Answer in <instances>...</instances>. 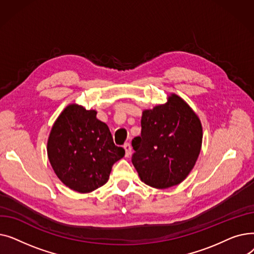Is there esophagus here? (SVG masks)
Listing matches in <instances>:
<instances>
[{
	"label": "esophagus",
	"instance_id": "1",
	"mask_svg": "<svg viewBox=\"0 0 254 254\" xmlns=\"http://www.w3.org/2000/svg\"><path fill=\"white\" fill-rule=\"evenodd\" d=\"M124 148L126 150V156L128 157L130 155V153H131V146L129 145V143H126L124 145Z\"/></svg>",
	"mask_w": 254,
	"mask_h": 254
}]
</instances>
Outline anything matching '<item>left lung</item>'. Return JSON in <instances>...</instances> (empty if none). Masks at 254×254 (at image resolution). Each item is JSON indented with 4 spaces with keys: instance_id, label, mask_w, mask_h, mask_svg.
<instances>
[{
    "instance_id": "1",
    "label": "left lung",
    "mask_w": 254,
    "mask_h": 254,
    "mask_svg": "<svg viewBox=\"0 0 254 254\" xmlns=\"http://www.w3.org/2000/svg\"><path fill=\"white\" fill-rule=\"evenodd\" d=\"M141 136L131 141V163L141 180L151 188L169 189L181 183L193 169L203 141L197 115L179 96L144 110Z\"/></svg>"
}]
</instances>
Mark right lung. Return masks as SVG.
<instances>
[{"instance_id":"add662e5","label":"right lung","mask_w":254,"mask_h":254,"mask_svg":"<svg viewBox=\"0 0 254 254\" xmlns=\"http://www.w3.org/2000/svg\"><path fill=\"white\" fill-rule=\"evenodd\" d=\"M96 110L66 106L53 124L47 142L50 165L59 179L80 193L95 190L109 179L112 166L125 156Z\"/></svg>"}]
</instances>
